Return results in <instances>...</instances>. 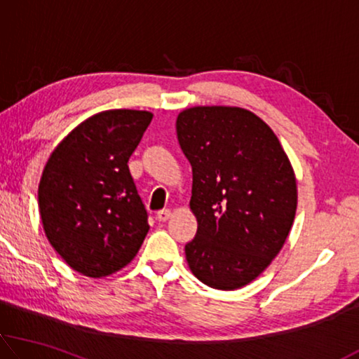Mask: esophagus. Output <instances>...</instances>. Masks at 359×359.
I'll list each match as a JSON object with an SVG mask.
<instances>
[{
	"label": "esophagus",
	"mask_w": 359,
	"mask_h": 359,
	"mask_svg": "<svg viewBox=\"0 0 359 359\" xmlns=\"http://www.w3.org/2000/svg\"><path fill=\"white\" fill-rule=\"evenodd\" d=\"M172 217V212L168 210V208H165V210L157 212V219L158 222H167V219Z\"/></svg>",
	"instance_id": "1"
}]
</instances>
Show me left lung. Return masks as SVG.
Wrapping results in <instances>:
<instances>
[{
	"label": "left lung",
	"mask_w": 359,
	"mask_h": 359,
	"mask_svg": "<svg viewBox=\"0 0 359 359\" xmlns=\"http://www.w3.org/2000/svg\"><path fill=\"white\" fill-rule=\"evenodd\" d=\"M176 135L192 167L197 233L189 269L219 290L257 279L283 249L297 212V180L278 136L250 110L197 106L180 112Z\"/></svg>",
	"instance_id": "1"
}]
</instances>
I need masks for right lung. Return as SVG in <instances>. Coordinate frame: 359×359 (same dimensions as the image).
Returning a JSON list of instances; mask_svg holds the SVG:
<instances>
[{"instance_id": "obj_1", "label": "right lung", "mask_w": 359, "mask_h": 359, "mask_svg": "<svg viewBox=\"0 0 359 359\" xmlns=\"http://www.w3.org/2000/svg\"><path fill=\"white\" fill-rule=\"evenodd\" d=\"M151 120L147 110L95 114L59 142L43 170V229L64 262L88 278L125 268L147 234L128 161Z\"/></svg>"}]
</instances>
